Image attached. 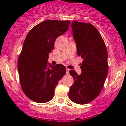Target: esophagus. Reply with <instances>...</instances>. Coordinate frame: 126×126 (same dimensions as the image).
Here are the masks:
<instances>
[{"mask_svg": "<svg viewBox=\"0 0 126 126\" xmlns=\"http://www.w3.org/2000/svg\"><path fill=\"white\" fill-rule=\"evenodd\" d=\"M69 71H70L69 69L66 68V74H69Z\"/></svg>", "mask_w": 126, "mask_h": 126, "instance_id": "esophagus-1", "label": "esophagus"}]
</instances>
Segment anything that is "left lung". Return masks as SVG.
I'll return each mask as SVG.
<instances>
[{
	"instance_id": "left-lung-1",
	"label": "left lung",
	"mask_w": 126,
	"mask_h": 126,
	"mask_svg": "<svg viewBox=\"0 0 126 126\" xmlns=\"http://www.w3.org/2000/svg\"><path fill=\"white\" fill-rule=\"evenodd\" d=\"M71 27L77 53L83 61L80 75L69 71L74 83L69 97L78 104H87L98 96L104 85L109 71L107 50L101 34L92 24L73 21Z\"/></svg>"
}]
</instances>
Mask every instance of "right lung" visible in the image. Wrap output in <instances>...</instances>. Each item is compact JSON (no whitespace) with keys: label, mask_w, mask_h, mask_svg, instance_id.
<instances>
[{"label":"right lung","mask_w":126,"mask_h":126,"mask_svg":"<svg viewBox=\"0 0 126 126\" xmlns=\"http://www.w3.org/2000/svg\"><path fill=\"white\" fill-rule=\"evenodd\" d=\"M69 24L70 21L46 20L33 27L26 37L17 69L23 92L34 102L51 100L58 82L65 74L64 65L48 67L47 60L56 38L68 30Z\"/></svg>","instance_id":"add662e5"}]
</instances>
